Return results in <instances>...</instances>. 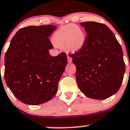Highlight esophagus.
Here are the masks:
<instances>
[{"instance_id":"obj_1","label":"esophagus","mask_w":130,"mask_h":130,"mask_svg":"<svg viewBox=\"0 0 130 130\" xmlns=\"http://www.w3.org/2000/svg\"><path fill=\"white\" fill-rule=\"evenodd\" d=\"M68 62H69V63L72 62V58H71L70 56H68Z\"/></svg>"}]
</instances>
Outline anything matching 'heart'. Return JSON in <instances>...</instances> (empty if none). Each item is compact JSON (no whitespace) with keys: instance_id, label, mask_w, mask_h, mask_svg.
<instances>
[{"instance_id":"obj_1","label":"heart","mask_w":130,"mask_h":130,"mask_svg":"<svg viewBox=\"0 0 130 130\" xmlns=\"http://www.w3.org/2000/svg\"><path fill=\"white\" fill-rule=\"evenodd\" d=\"M86 39L83 30L72 24L61 26L53 37V42L57 46L64 48L66 51L72 53L79 52L83 48Z\"/></svg>"}]
</instances>
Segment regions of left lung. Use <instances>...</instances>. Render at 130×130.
Here are the masks:
<instances>
[{
  "label": "left lung",
  "mask_w": 130,
  "mask_h": 130,
  "mask_svg": "<svg viewBox=\"0 0 130 130\" xmlns=\"http://www.w3.org/2000/svg\"><path fill=\"white\" fill-rule=\"evenodd\" d=\"M80 25L87 36L83 48L72 57L78 87L89 98L107 99L119 90L125 72L121 45L105 24L87 22Z\"/></svg>",
  "instance_id": "left-lung-1"
}]
</instances>
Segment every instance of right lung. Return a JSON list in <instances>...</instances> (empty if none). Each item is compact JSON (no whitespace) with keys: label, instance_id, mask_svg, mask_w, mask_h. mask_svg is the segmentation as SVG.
<instances>
[{"label":"right lung","instance_id":"1","mask_svg":"<svg viewBox=\"0 0 130 130\" xmlns=\"http://www.w3.org/2000/svg\"><path fill=\"white\" fill-rule=\"evenodd\" d=\"M54 25L28 26L12 39L5 56L4 78L13 94L24 104L37 105L51 100L68 64L66 54L52 56L48 37Z\"/></svg>","mask_w":130,"mask_h":130}]
</instances>
